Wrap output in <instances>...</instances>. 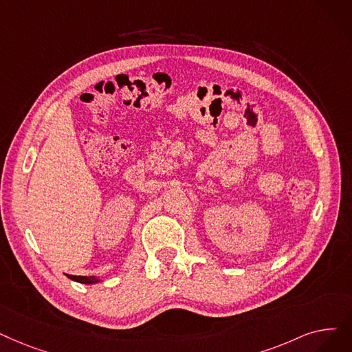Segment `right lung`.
I'll list each match as a JSON object with an SVG mask.
<instances>
[{"mask_svg": "<svg viewBox=\"0 0 352 352\" xmlns=\"http://www.w3.org/2000/svg\"><path fill=\"white\" fill-rule=\"evenodd\" d=\"M67 276L74 280V282H79V283H85V285H94V283H99L102 282L100 278L96 276H73V274H67Z\"/></svg>", "mask_w": 352, "mask_h": 352, "instance_id": "right-lung-1", "label": "right lung"}]
</instances>
